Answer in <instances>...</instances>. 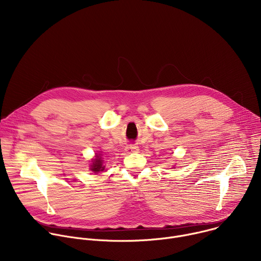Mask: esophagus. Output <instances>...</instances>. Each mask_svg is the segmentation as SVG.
<instances>
[{
    "mask_svg": "<svg viewBox=\"0 0 261 261\" xmlns=\"http://www.w3.org/2000/svg\"><path fill=\"white\" fill-rule=\"evenodd\" d=\"M139 150V147L136 144H129L126 146V152L127 153H133V152H137Z\"/></svg>",
    "mask_w": 261,
    "mask_h": 261,
    "instance_id": "obj_1",
    "label": "esophagus"
}]
</instances>
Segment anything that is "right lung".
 Segmentation results:
<instances>
[{
  "label": "right lung",
  "instance_id": "add662e5",
  "mask_svg": "<svg viewBox=\"0 0 261 261\" xmlns=\"http://www.w3.org/2000/svg\"><path fill=\"white\" fill-rule=\"evenodd\" d=\"M91 170L94 172V173H98L100 171H103L104 170V165L102 163V160H101V157H99L98 155H96V159H93L92 161V164L90 166Z\"/></svg>",
  "mask_w": 261,
  "mask_h": 261
}]
</instances>
